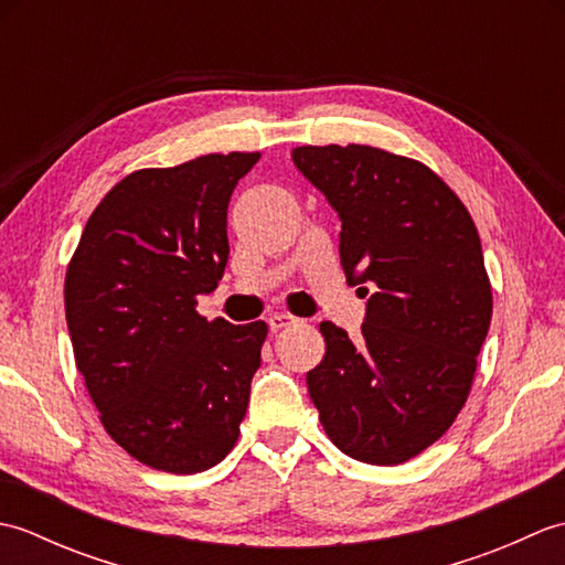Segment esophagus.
<instances>
[{
	"label": "esophagus",
	"instance_id": "1",
	"mask_svg": "<svg viewBox=\"0 0 565 565\" xmlns=\"http://www.w3.org/2000/svg\"><path fill=\"white\" fill-rule=\"evenodd\" d=\"M294 322H296V318L289 316V313H271V316L267 318V326H269L271 332H279V330H284V328H291Z\"/></svg>",
	"mask_w": 565,
	"mask_h": 565
}]
</instances>
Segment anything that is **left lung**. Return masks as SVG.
I'll use <instances>...</instances> for the list:
<instances>
[{"label": "left lung", "mask_w": 565, "mask_h": 565, "mask_svg": "<svg viewBox=\"0 0 565 565\" xmlns=\"http://www.w3.org/2000/svg\"><path fill=\"white\" fill-rule=\"evenodd\" d=\"M291 160L340 215L347 279L374 284L359 342L320 322L328 350L306 376L310 401L340 451L403 463L451 427L471 391L493 316L481 237L423 162L371 146H303Z\"/></svg>", "instance_id": "obj_1"}]
</instances>
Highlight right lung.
Segmentation results:
<instances>
[{"mask_svg":"<svg viewBox=\"0 0 565 565\" xmlns=\"http://www.w3.org/2000/svg\"><path fill=\"white\" fill-rule=\"evenodd\" d=\"M259 152L201 154L124 177L89 215L65 276L79 374L111 439L167 473L235 447L267 322L196 313L227 264V203Z\"/></svg>","mask_w":565,"mask_h":565,"instance_id":"add662e5","label":"right lung"}]
</instances>
